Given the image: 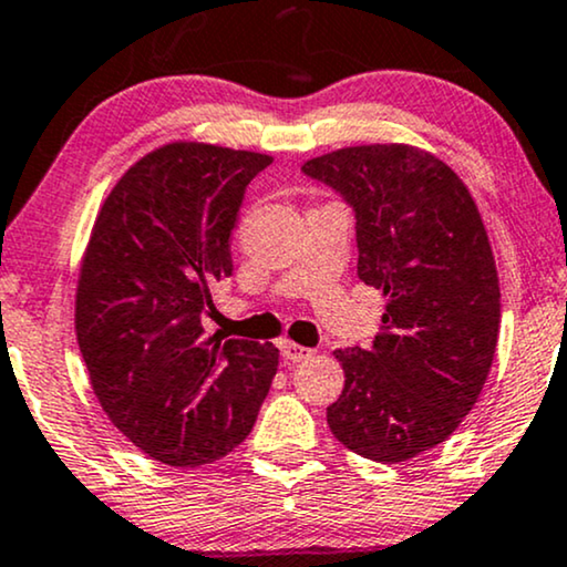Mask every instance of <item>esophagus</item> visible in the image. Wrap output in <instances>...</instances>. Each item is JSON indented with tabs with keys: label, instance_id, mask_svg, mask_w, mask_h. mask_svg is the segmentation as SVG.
<instances>
[{
	"label": "esophagus",
	"instance_id": "esophagus-1",
	"mask_svg": "<svg viewBox=\"0 0 567 567\" xmlns=\"http://www.w3.org/2000/svg\"><path fill=\"white\" fill-rule=\"evenodd\" d=\"M281 354H284L286 362H302V360H310L312 354H316V349H307L302 344H295V341H284Z\"/></svg>",
	"mask_w": 567,
	"mask_h": 567
}]
</instances>
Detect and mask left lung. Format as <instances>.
I'll return each instance as SVG.
<instances>
[{
  "mask_svg": "<svg viewBox=\"0 0 567 567\" xmlns=\"http://www.w3.org/2000/svg\"><path fill=\"white\" fill-rule=\"evenodd\" d=\"M302 173L352 207L358 276L386 295L370 347L333 352L347 381L328 425L347 450L402 463L442 444L486 383L499 333L486 228L452 167L415 146H349Z\"/></svg>",
  "mask_w": 567,
  "mask_h": 567,
  "instance_id": "obj_1",
  "label": "left lung"
}]
</instances>
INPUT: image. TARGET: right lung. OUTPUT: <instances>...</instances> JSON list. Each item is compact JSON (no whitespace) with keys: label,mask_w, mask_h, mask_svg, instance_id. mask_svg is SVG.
<instances>
[{"label":"right lung","mask_w":567,"mask_h":567,"mask_svg":"<svg viewBox=\"0 0 567 567\" xmlns=\"http://www.w3.org/2000/svg\"><path fill=\"white\" fill-rule=\"evenodd\" d=\"M272 159L167 144L102 205L81 265L75 333L104 412L138 450L197 467L239 446L278 370V349L205 337L209 284L234 272L247 186Z\"/></svg>","instance_id":"obj_1"}]
</instances>
